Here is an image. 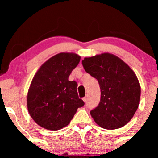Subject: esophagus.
Here are the masks:
<instances>
[{"mask_svg": "<svg viewBox=\"0 0 158 158\" xmlns=\"http://www.w3.org/2000/svg\"><path fill=\"white\" fill-rule=\"evenodd\" d=\"M83 101H84V102H87V97H84V98H83Z\"/></svg>", "mask_w": 158, "mask_h": 158, "instance_id": "34e87169", "label": "esophagus"}]
</instances>
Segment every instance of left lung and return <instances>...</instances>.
I'll return each mask as SVG.
<instances>
[{"instance_id":"1","label":"left lung","mask_w":158,"mask_h":158,"mask_svg":"<svg viewBox=\"0 0 158 158\" xmlns=\"http://www.w3.org/2000/svg\"><path fill=\"white\" fill-rule=\"evenodd\" d=\"M82 65L100 87V102L90 113L94 120L106 129L126 126L140 100V85L135 72L122 59L108 52L85 57Z\"/></svg>"}]
</instances>
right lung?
Instances as JSON below:
<instances>
[{"label":"right lung","instance_id":"1","mask_svg":"<svg viewBox=\"0 0 158 158\" xmlns=\"http://www.w3.org/2000/svg\"><path fill=\"white\" fill-rule=\"evenodd\" d=\"M81 56L73 52H60L52 56L36 72L27 93V109L35 122L45 129L57 131L67 126L78 108L77 83L69 81L72 70Z\"/></svg>","mask_w":158,"mask_h":158}]
</instances>
